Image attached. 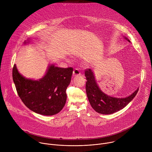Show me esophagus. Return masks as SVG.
Returning <instances> with one entry per match:
<instances>
[{
	"label": "esophagus",
	"mask_w": 152,
	"mask_h": 152,
	"mask_svg": "<svg viewBox=\"0 0 152 152\" xmlns=\"http://www.w3.org/2000/svg\"><path fill=\"white\" fill-rule=\"evenodd\" d=\"M80 75V73L79 72V70L77 69H75L74 70H73V76H79Z\"/></svg>",
	"instance_id": "esophagus-1"
}]
</instances>
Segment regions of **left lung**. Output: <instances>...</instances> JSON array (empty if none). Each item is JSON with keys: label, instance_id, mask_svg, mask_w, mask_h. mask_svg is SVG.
<instances>
[{"label": "left lung", "instance_id": "left-lung-1", "mask_svg": "<svg viewBox=\"0 0 152 152\" xmlns=\"http://www.w3.org/2000/svg\"><path fill=\"white\" fill-rule=\"evenodd\" d=\"M124 38L131 42L126 37ZM85 76L87 80L85 87L86 95L94 110L99 114H111L122 110L132 101L138 91V88L132 94L123 98L111 97L106 94L100 89L94 73L91 69L85 70Z\"/></svg>", "mask_w": 152, "mask_h": 152}]
</instances>
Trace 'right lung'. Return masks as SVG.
Here are the masks:
<instances>
[{
    "label": "right lung",
    "mask_w": 152,
    "mask_h": 152,
    "mask_svg": "<svg viewBox=\"0 0 152 152\" xmlns=\"http://www.w3.org/2000/svg\"><path fill=\"white\" fill-rule=\"evenodd\" d=\"M30 42V39L24 45ZM73 68H60L50 64L45 76L38 80L28 79L21 75L15 66L12 79L18 96L33 112L53 115L59 113L66 104V90L70 83Z\"/></svg>",
    "instance_id": "1"
}]
</instances>
